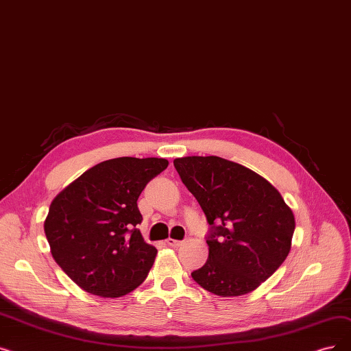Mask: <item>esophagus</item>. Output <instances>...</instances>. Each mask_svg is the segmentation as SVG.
Returning <instances> with one entry per match:
<instances>
[{
    "instance_id": "obj_1",
    "label": "esophagus",
    "mask_w": 351,
    "mask_h": 351,
    "mask_svg": "<svg viewBox=\"0 0 351 351\" xmlns=\"http://www.w3.org/2000/svg\"><path fill=\"white\" fill-rule=\"evenodd\" d=\"M166 243L169 247H172V248H178V247H180L182 243H184V241H178V239H172V238H167L166 239Z\"/></svg>"
}]
</instances>
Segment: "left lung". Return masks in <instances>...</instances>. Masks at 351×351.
Returning <instances> with one entry per match:
<instances>
[{"instance_id":"8db88e82","label":"left lung","mask_w":351,"mask_h":351,"mask_svg":"<svg viewBox=\"0 0 351 351\" xmlns=\"http://www.w3.org/2000/svg\"><path fill=\"white\" fill-rule=\"evenodd\" d=\"M173 165L210 225L208 261L192 278L221 297L254 291L291 250L293 210L267 179L239 163L186 156Z\"/></svg>"}]
</instances>
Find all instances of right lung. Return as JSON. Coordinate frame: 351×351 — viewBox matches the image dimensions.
<instances>
[{
    "label": "right lung",
    "mask_w": 351,
    "mask_h": 351,
    "mask_svg": "<svg viewBox=\"0 0 351 351\" xmlns=\"http://www.w3.org/2000/svg\"><path fill=\"white\" fill-rule=\"evenodd\" d=\"M162 158H116L90 167L60 192L44 221L51 255L84 291L117 298L138 288L158 250L138 226V199L163 172Z\"/></svg>",
    "instance_id": "1"
}]
</instances>
